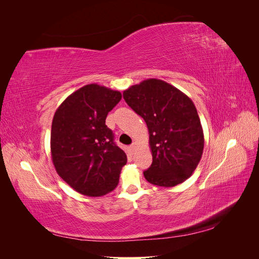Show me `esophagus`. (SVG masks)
I'll list each match as a JSON object with an SVG mask.
<instances>
[{
	"instance_id": "34e87169",
	"label": "esophagus",
	"mask_w": 259,
	"mask_h": 259,
	"mask_svg": "<svg viewBox=\"0 0 259 259\" xmlns=\"http://www.w3.org/2000/svg\"><path fill=\"white\" fill-rule=\"evenodd\" d=\"M136 148H137V144L136 143H134V144H132V146H131V150L134 152L135 150H136Z\"/></svg>"
}]
</instances>
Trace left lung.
Returning a JSON list of instances; mask_svg holds the SVG:
<instances>
[{
	"instance_id": "1",
	"label": "left lung",
	"mask_w": 259,
	"mask_h": 259,
	"mask_svg": "<svg viewBox=\"0 0 259 259\" xmlns=\"http://www.w3.org/2000/svg\"><path fill=\"white\" fill-rule=\"evenodd\" d=\"M145 120L152 164L144 176L152 185L174 187L189 178L202 158L204 134L192 100L175 86L148 79L123 92Z\"/></svg>"
}]
</instances>
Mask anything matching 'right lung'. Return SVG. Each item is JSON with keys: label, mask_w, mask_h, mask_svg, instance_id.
<instances>
[{"label": "right lung", "mask_w": 259, "mask_h": 259, "mask_svg": "<svg viewBox=\"0 0 259 259\" xmlns=\"http://www.w3.org/2000/svg\"><path fill=\"white\" fill-rule=\"evenodd\" d=\"M121 98L120 92L88 84L69 95L54 114L52 161L76 192L101 197L119 184L127 158L113 142L106 117Z\"/></svg>", "instance_id": "1"}]
</instances>
